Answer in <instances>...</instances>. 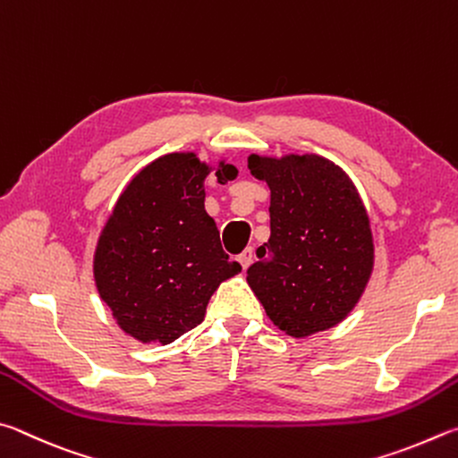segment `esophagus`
<instances>
[{
	"instance_id": "34e87169",
	"label": "esophagus",
	"mask_w": 458,
	"mask_h": 458,
	"mask_svg": "<svg viewBox=\"0 0 458 458\" xmlns=\"http://www.w3.org/2000/svg\"><path fill=\"white\" fill-rule=\"evenodd\" d=\"M237 261L242 263L243 269L250 267L251 261H253V250H251V247H247V250H243L242 253H239V255H237Z\"/></svg>"
}]
</instances>
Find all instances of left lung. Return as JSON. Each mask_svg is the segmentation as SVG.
Here are the masks:
<instances>
[{
	"mask_svg": "<svg viewBox=\"0 0 458 458\" xmlns=\"http://www.w3.org/2000/svg\"><path fill=\"white\" fill-rule=\"evenodd\" d=\"M271 191V235L247 284L279 330L308 338L346 319L374 267L370 216L350 176L319 155L247 158Z\"/></svg>",
	"mask_w": 458,
	"mask_h": 458,
	"instance_id": "obj_1",
	"label": "left lung"
}]
</instances>
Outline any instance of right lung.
Returning a JSON list of instances; mask_svg holds the SVG:
<instances>
[{
	"label": "right lung",
	"instance_id": "right-lung-1",
	"mask_svg": "<svg viewBox=\"0 0 458 458\" xmlns=\"http://www.w3.org/2000/svg\"><path fill=\"white\" fill-rule=\"evenodd\" d=\"M233 181L195 152L158 157L126 184L94 253V282L120 330L142 344H166L203 322L207 303L242 266L223 251L205 211V179Z\"/></svg>",
	"mask_w": 458,
	"mask_h": 458
}]
</instances>
